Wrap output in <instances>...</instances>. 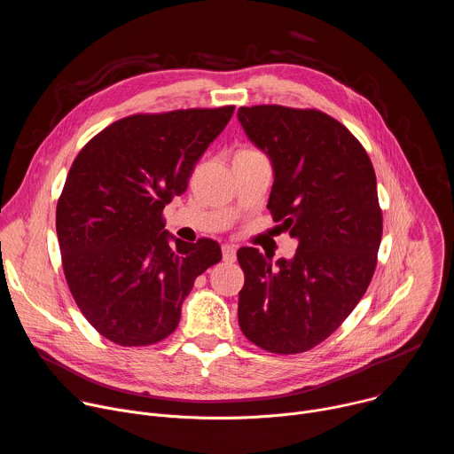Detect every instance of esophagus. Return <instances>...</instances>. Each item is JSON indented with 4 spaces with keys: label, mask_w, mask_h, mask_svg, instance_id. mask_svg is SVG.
Returning <instances> with one entry per match:
<instances>
[{
    "label": "esophagus",
    "mask_w": 454,
    "mask_h": 454,
    "mask_svg": "<svg viewBox=\"0 0 454 454\" xmlns=\"http://www.w3.org/2000/svg\"><path fill=\"white\" fill-rule=\"evenodd\" d=\"M235 258H237V249H235V246L224 244V246H223V261H224V262H235Z\"/></svg>",
    "instance_id": "34e87169"
}]
</instances>
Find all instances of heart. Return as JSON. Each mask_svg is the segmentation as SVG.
<instances>
[{"mask_svg": "<svg viewBox=\"0 0 454 454\" xmlns=\"http://www.w3.org/2000/svg\"><path fill=\"white\" fill-rule=\"evenodd\" d=\"M240 153H254V151H240Z\"/></svg>", "mask_w": 454, "mask_h": 454, "instance_id": "heart-1", "label": "heart"}]
</instances>
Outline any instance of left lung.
I'll return each mask as SVG.
<instances>
[{
    "instance_id": "obj_1",
    "label": "left lung",
    "mask_w": 454,
    "mask_h": 454,
    "mask_svg": "<svg viewBox=\"0 0 454 454\" xmlns=\"http://www.w3.org/2000/svg\"><path fill=\"white\" fill-rule=\"evenodd\" d=\"M237 118L271 161V215L298 240L291 261L275 264L256 247L237 251L239 325L256 347L300 354L341 325L373 277L382 235L375 172L348 129L321 111L253 106Z\"/></svg>"
}]
</instances>
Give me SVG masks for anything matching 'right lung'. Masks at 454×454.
<instances>
[{
	"instance_id": "add662e5",
	"label": "right lung",
	"mask_w": 454,
	"mask_h": 454,
	"mask_svg": "<svg viewBox=\"0 0 454 454\" xmlns=\"http://www.w3.org/2000/svg\"><path fill=\"white\" fill-rule=\"evenodd\" d=\"M233 109L127 116L75 158L55 215L62 268L81 312L109 341L165 340L193 282L223 258L212 239L190 244L170 235L161 214Z\"/></svg>"
}]
</instances>
